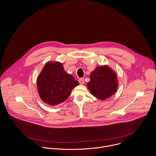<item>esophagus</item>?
<instances>
[{"instance_id":"34e87169","label":"esophagus","mask_w":156,"mask_h":156,"mask_svg":"<svg viewBox=\"0 0 156 156\" xmlns=\"http://www.w3.org/2000/svg\"><path fill=\"white\" fill-rule=\"evenodd\" d=\"M79 82L80 84L83 85L85 83V80L83 79H82V78H80V79H79Z\"/></svg>"}]
</instances>
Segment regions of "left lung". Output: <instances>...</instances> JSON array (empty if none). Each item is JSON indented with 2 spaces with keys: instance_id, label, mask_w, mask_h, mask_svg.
<instances>
[{
  "instance_id": "left-lung-1",
  "label": "left lung",
  "mask_w": 156,
  "mask_h": 156,
  "mask_svg": "<svg viewBox=\"0 0 156 156\" xmlns=\"http://www.w3.org/2000/svg\"><path fill=\"white\" fill-rule=\"evenodd\" d=\"M87 83L91 94L100 100H106L114 95L118 82L115 72L108 66L97 67L90 74Z\"/></svg>"
}]
</instances>
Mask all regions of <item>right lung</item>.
<instances>
[{"label":"right lung","mask_w":156,"mask_h":156,"mask_svg":"<svg viewBox=\"0 0 156 156\" xmlns=\"http://www.w3.org/2000/svg\"><path fill=\"white\" fill-rule=\"evenodd\" d=\"M41 99L48 105L55 106L66 100L72 89L79 85L73 76L64 70L59 62H48L43 67L37 80Z\"/></svg>","instance_id":"1"}]
</instances>
